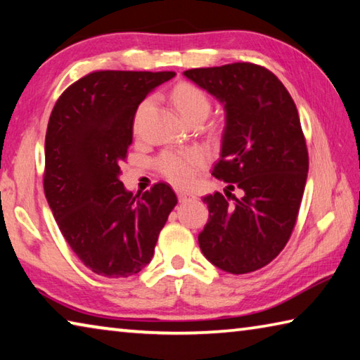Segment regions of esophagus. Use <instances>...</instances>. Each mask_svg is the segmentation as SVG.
I'll use <instances>...</instances> for the list:
<instances>
[{"instance_id":"34e87169","label":"esophagus","mask_w":360,"mask_h":360,"mask_svg":"<svg viewBox=\"0 0 360 360\" xmlns=\"http://www.w3.org/2000/svg\"><path fill=\"white\" fill-rule=\"evenodd\" d=\"M178 198L179 200H187V198H195V195L192 192L187 191H178Z\"/></svg>"}]
</instances>
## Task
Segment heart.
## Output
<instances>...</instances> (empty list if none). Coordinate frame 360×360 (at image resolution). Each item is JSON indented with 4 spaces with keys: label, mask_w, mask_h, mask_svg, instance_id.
Returning a JSON list of instances; mask_svg holds the SVG:
<instances>
[{
    "label": "heart",
    "mask_w": 360,
    "mask_h": 360,
    "mask_svg": "<svg viewBox=\"0 0 360 360\" xmlns=\"http://www.w3.org/2000/svg\"><path fill=\"white\" fill-rule=\"evenodd\" d=\"M172 98L186 120H191L195 115H205L206 117L211 109V101L208 95L202 89L197 87V85L188 82L176 85L173 89ZM149 105V100H146L139 105L136 112V124ZM203 163L205 154L198 149L167 150L157 158L158 172L176 186H191L197 179L198 169L203 167Z\"/></svg>",
    "instance_id": "obj_1"
}]
</instances>
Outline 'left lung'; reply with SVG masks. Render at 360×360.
<instances>
[{"mask_svg": "<svg viewBox=\"0 0 360 360\" xmlns=\"http://www.w3.org/2000/svg\"><path fill=\"white\" fill-rule=\"evenodd\" d=\"M184 76L225 109L212 176L229 182V191L203 197L210 219L198 245L214 266L245 275L270 264L295 227L308 174L300 117L288 89L264 66L243 62ZM233 188L240 198L231 195Z\"/></svg>", "mask_w": 360, "mask_h": 360, "instance_id": "obj_1", "label": "left lung"}]
</instances>
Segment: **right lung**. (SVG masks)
<instances>
[{
	"label": "right lung",
	"instance_id": "add662e5",
	"mask_svg": "<svg viewBox=\"0 0 360 360\" xmlns=\"http://www.w3.org/2000/svg\"><path fill=\"white\" fill-rule=\"evenodd\" d=\"M173 71H94L71 84L46 133L44 193L65 240L95 275L129 278L149 264L178 203L165 182L136 195L120 181L133 119Z\"/></svg>",
	"mask_w": 360,
	"mask_h": 360
}]
</instances>
